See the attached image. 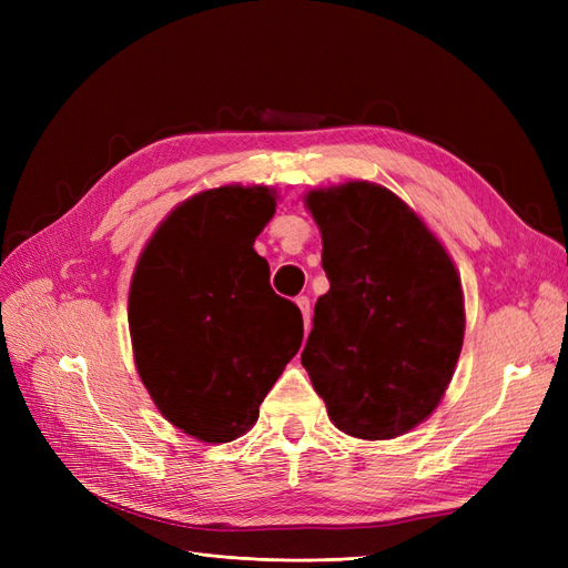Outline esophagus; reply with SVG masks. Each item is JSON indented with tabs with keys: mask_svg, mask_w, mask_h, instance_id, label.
<instances>
[{
	"mask_svg": "<svg viewBox=\"0 0 568 568\" xmlns=\"http://www.w3.org/2000/svg\"><path fill=\"white\" fill-rule=\"evenodd\" d=\"M296 305L301 307V313H303L305 334H307V332H311V317H313V315H311V313H313V311H311V298H307V296H298V298H296Z\"/></svg>",
	"mask_w": 568,
	"mask_h": 568,
	"instance_id": "1",
	"label": "esophagus"
}]
</instances>
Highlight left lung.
<instances>
[{"instance_id":"8db88e82","label":"left lung","mask_w":568,"mask_h":568,"mask_svg":"<svg viewBox=\"0 0 568 568\" xmlns=\"http://www.w3.org/2000/svg\"><path fill=\"white\" fill-rule=\"evenodd\" d=\"M329 291L301 355L338 432L403 436L432 417L464 341L450 253L390 189L351 180L305 194Z\"/></svg>"}]
</instances>
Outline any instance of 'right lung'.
Listing matches in <instances>:
<instances>
[{"instance_id": "right-lung-1", "label": "right lung", "mask_w": 568, "mask_h": 568, "mask_svg": "<svg viewBox=\"0 0 568 568\" xmlns=\"http://www.w3.org/2000/svg\"><path fill=\"white\" fill-rule=\"evenodd\" d=\"M277 199L265 184L203 189L168 213L132 274L136 372L161 415L203 443L244 436L301 348V311L253 251Z\"/></svg>"}]
</instances>
